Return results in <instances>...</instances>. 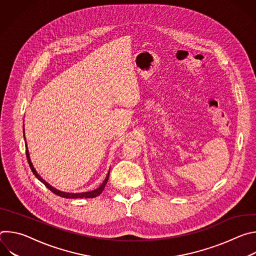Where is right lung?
Instances as JSON below:
<instances>
[{
	"instance_id": "right-lung-1",
	"label": "right lung",
	"mask_w": 256,
	"mask_h": 256,
	"mask_svg": "<svg viewBox=\"0 0 256 256\" xmlns=\"http://www.w3.org/2000/svg\"><path fill=\"white\" fill-rule=\"evenodd\" d=\"M24 138H25V134H24ZM25 148H26V157H27V161H28V164H29V166H30V169L32 170V172H33V174L35 175V177L38 178L40 181H42V184L50 190V192H52L54 194H56V196H62V198H96V196H98L99 194H102V192H103V190H104V188H105V186H106V184H107V181H108V177H109V172H108V174L106 175V178H105V180L102 182V184L98 188H96V190H91V192H81V194H70V192H60V190H56V188H54V186H52L50 184H48V182L38 173L36 172V170H35V168L33 167V165H32V163H31V160H30V157H29V151H28V148H27V144H25Z\"/></svg>"
}]
</instances>
